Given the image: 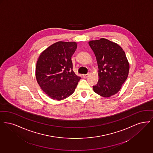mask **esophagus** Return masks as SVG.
Segmentation results:
<instances>
[{"label": "esophagus", "instance_id": "obj_1", "mask_svg": "<svg viewBox=\"0 0 153 153\" xmlns=\"http://www.w3.org/2000/svg\"><path fill=\"white\" fill-rule=\"evenodd\" d=\"M88 75H89L88 74H83V75H82V76H83V78H87V77L88 76Z\"/></svg>", "mask_w": 153, "mask_h": 153}]
</instances>
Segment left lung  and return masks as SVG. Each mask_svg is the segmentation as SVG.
Masks as SVG:
<instances>
[{
  "label": "left lung",
  "mask_w": 153,
  "mask_h": 153,
  "mask_svg": "<svg viewBox=\"0 0 153 153\" xmlns=\"http://www.w3.org/2000/svg\"><path fill=\"white\" fill-rule=\"evenodd\" d=\"M88 45L99 68V80L94 91L103 97H110L120 91L128 76L130 65L125 53L117 43L105 38L91 40Z\"/></svg>",
  "instance_id": "obj_1"
}]
</instances>
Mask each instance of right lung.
Wrapping results in <instances>:
<instances>
[{"label":"right lung","mask_w":153,"mask_h":153,"mask_svg":"<svg viewBox=\"0 0 153 153\" xmlns=\"http://www.w3.org/2000/svg\"><path fill=\"white\" fill-rule=\"evenodd\" d=\"M75 42H56L47 47L36 62L35 76L42 90L54 100H65L74 93L80 77L73 70L71 57Z\"/></svg>","instance_id":"right-lung-1"}]
</instances>
